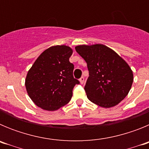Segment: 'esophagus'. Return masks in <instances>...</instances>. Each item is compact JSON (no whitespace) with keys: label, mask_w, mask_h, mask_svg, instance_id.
Here are the masks:
<instances>
[{"label":"esophagus","mask_w":149,"mask_h":149,"mask_svg":"<svg viewBox=\"0 0 149 149\" xmlns=\"http://www.w3.org/2000/svg\"><path fill=\"white\" fill-rule=\"evenodd\" d=\"M79 81H80V83H81V84H83L84 83V77H81V78H80V80H79Z\"/></svg>","instance_id":"obj_1"}]
</instances>
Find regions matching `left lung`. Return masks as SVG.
I'll list each match as a JSON object with an SVG mask.
<instances>
[{"label": "left lung", "mask_w": 149, "mask_h": 149, "mask_svg": "<svg viewBox=\"0 0 149 149\" xmlns=\"http://www.w3.org/2000/svg\"><path fill=\"white\" fill-rule=\"evenodd\" d=\"M75 50L87 64L89 77L84 89L89 101L110 108L125 98L134 81L125 60L104 45H81Z\"/></svg>", "instance_id": "obj_1"}]
</instances>
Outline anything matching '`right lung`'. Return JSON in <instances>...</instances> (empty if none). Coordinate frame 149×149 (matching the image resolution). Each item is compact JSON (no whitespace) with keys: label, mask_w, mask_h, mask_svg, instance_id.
I'll use <instances>...</instances> for the list:
<instances>
[{"label":"right lung","mask_w":149,"mask_h":149,"mask_svg":"<svg viewBox=\"0 0 149 149\" xmlns=\"http://www.w3.org/2000/svg\"><path fill=\"white\" fill-rule=\"evenodd\" d=\"M73 50L67 45L51 46L39 56L29 69L25 87L30 99L45 110L54 111L69 102L79 81L73 77L69 62Z\"/></svg>","instance_id":"add662e5"}]
</instances>
